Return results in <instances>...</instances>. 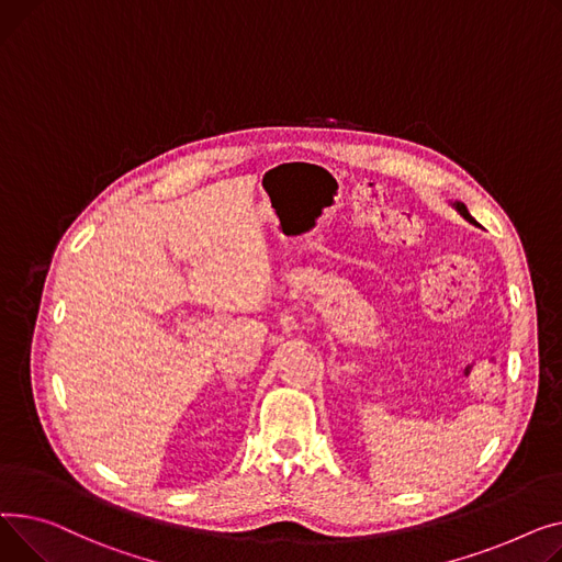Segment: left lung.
<instances>
[{"instance_id":"obj_1","label":"left lung","mask_w":562,"mask_h":562,"mask_svg":"<svg viewBox=\"0 0 562 562\" xmlns=\"http://www.w3.org/2000/svg\"><path fill=\"white\" fill-rule=\"evenodd\" d=\"M451 206L460 213V217H465L470 224H476V220L470 215V211H468V206L463 202H451Z\"/></svg>"}]
</instances>
